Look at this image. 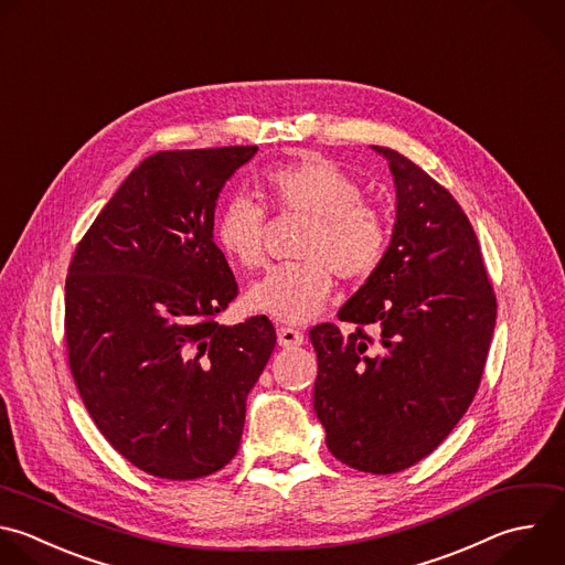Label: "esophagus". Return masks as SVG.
I'll return each instance as SVG.
<instances>
[{
  "mask_svg": "<svg viewBox=\"0 0 565 565\" xmlns=\"http://www.w3.org/2000/svg\"><path fill=\"white\" fill-rule=\"evenodd\" d=\"M302 342H305V335L298 329H291V327H280L278 329V344L280 347L291 349V347H300Z\"/></svg>",
  "mask_w": 565,
  "mask_h": 565,
  "instance_id": "1",
  "label": "esophagus"
}]
</instances>
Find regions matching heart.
<instances>
[{"label":"heart","instance_id":"obj_1","mask_svg":"<svg viewBox=\"0 0 565 565\" xmlns=\"http://www.w3.org/2000/svg\"><path fill=\"white\" fill-rule=\"evenodd\" d=\"M263 185L280 214L309 216L298 245L300 263L274 267L247 291V307L280 322L316 318L342 280L369 278L388 252L384 212L362 199L353 177L324 157H305L265 172ZM214 241L236 265L256 269L265 256V210L249 196L227 199L214 218Z\"/></svg>","mask_w":565,"mask_h":565}]
</instances>
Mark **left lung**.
Masks as SVG:
<instances>
[{
	"mask_svg": "<svg viewBox=\"0 0 565 565\" xmlns=\"http://www.w3.org/2000/svg\"><path fill=\"white\" fill-rule=\"evenodd\" d=\"M373 150L388 161L397 192L388 252L338 311L355 331L342 335L322 322L309 340L318 355L313 408L327 448L355 470L391 475L430 455L470 406L497 298L452 194L404 154Z\"/></svg>",
	"mask_w": 565,
	"mask_h": 565,
	"instance_id": "8db88e82",
	"label": "left lung"
}]
</instances>
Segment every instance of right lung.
Wrapping results in <instances>:
<instances>
[{"label":"right lung","mask_w":565,"mask_h":565,"mask_svg":"<svg viewBox=\"0 0 565 565\" xmlns=\"http://www.w3.org/2000/svg\"><path fill=\"white\" fill-rule=\"evenodd\" d=\"M256 146L166 150L139 163L79 241L66 276V349L110 446L148 475L188 481L238 452L245 399L276 329L216 318L238 296L214 207Z\"/></svg>","instance_id":"right-lung-1"}]
</instances>
